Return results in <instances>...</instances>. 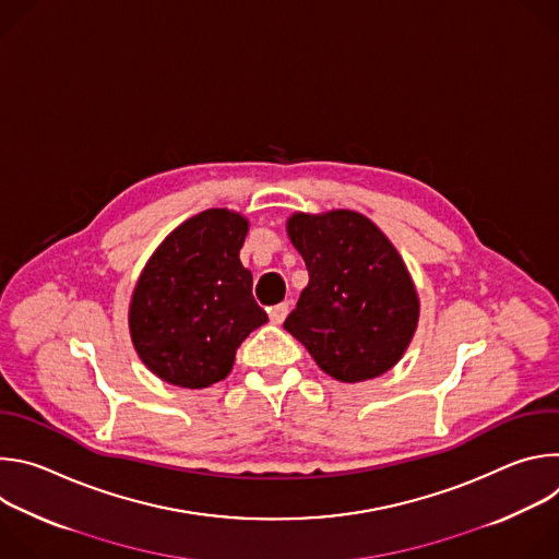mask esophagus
Here are the masks:
<instances>
[{"instance_id": "obj_1", "label": "esophagus", "mask_w": 559, "mask_h": 559, "mask_svg": "<svg viewBox=\"0 0 559 559\" xmlns=\"http://www.w3.org/2000/svg\"><path fill=\"white\" fill-rule=\"evenodd\" d=\"M287 311H289V305L287 302H278V305H274V307H270V321L274 323V325H281L285 318H287Z\"/></svg>"}]
</instances>
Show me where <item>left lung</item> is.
I'll list each match as a JSON object with an SVG mask.
<instances>
[{"instance_id":"1","label":"left lung","mask_w":559,"mask_h":559,"mask_svg":"<svg viewBox=\"0 0 559 559\" xmlns=\"http://www.w3.org/2000/svg\"><path fill=\"white\" fill-rule=\"evenodd\" d=\"M287 236L309 283L283 328L341 382L389 371L407 352L420 316L403 257L376 223L352 210L296 212Z\"/></svg>"}]
</instances>
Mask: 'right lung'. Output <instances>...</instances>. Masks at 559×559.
I'll use <instances>...</instances> for the list:
<instances>
[{
  "instance_id": "obj_1",
  "label": "right lung",
  "mask_w": 559,
  "mask_h": 559,
  "mask_svg": "<svg viewBox=\"0 0 559 559\" xmlns=\"http://www.w3.org/2000/svg\"><path fill=\"white\" fill-rule=\"evenodd\" d=\"M248 218L205 210L175 231L145 263L130 300V336L143 365L162 380L203 389L223 380L234 356L267 313L252 296L241 252Z\"/></svg>"
}]
</instances>
